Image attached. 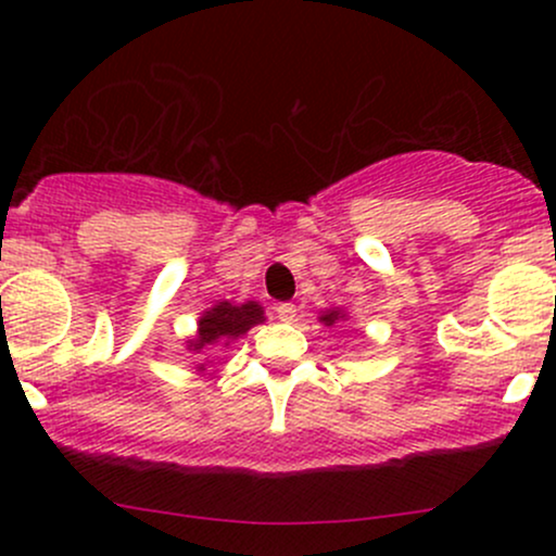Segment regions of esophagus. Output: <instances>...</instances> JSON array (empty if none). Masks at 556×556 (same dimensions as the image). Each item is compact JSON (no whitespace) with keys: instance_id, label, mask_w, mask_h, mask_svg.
<instances>
[{"instance_id":"esophagus-1","label":"esophagus","mask_w":556,"mask_h":556,"mask_svg":"<svg viewBox=\"0 0 556 556\" xmlns=\"http://www.w3.org/2000/svg\"><path fill=\"white\" fill-rule=\"evenodd\" d=\"M277 318H282V321H295V318H298V305L279 303L277 305Z\"/></svg>"}]
</instances>
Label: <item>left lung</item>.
Returning a JSON list of instances; mask_svg holds the SVG:
<instances>
[{"mask_svg": "<svg viewBox=\"0 0 556 556\" xmlns=\"http://www.w3.org/2000/svg\"><path fill=\"white\" fill-rule=\"evenodd\" d=\"M340 318H344L342 311H327V314H321V321L327 324V327H334V324L340 321Z\"/></svg>", "mask_w": 556, "mask_h": 556, "instance_id": "1", "label": "left lung"}]
</instances>
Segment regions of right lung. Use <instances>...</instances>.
<instances>
[{
    "label": "right lung",
    "instance_id": "add662e5",
    "mask_svg": "<svg viewBox=\"0 0 556 556\" xmlns=\"http://www.w3.org/2000/svg\"><path fill=\"white\" fill-rule=\"evenodd\" d=\"M261 321H264V308H261L256 300H248L242 305H232L227 300H222V303H216L214 308H208L206 314L198 318L195 340H188V350L201 353L208 344H227L229 340H238V337H242L248 329L256 327ZM198 368L203 371V363Z\"/></svg>",
    "mask_w": 556,
    "mask_h": 556
}]
</instances>
